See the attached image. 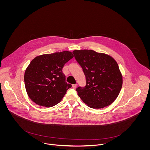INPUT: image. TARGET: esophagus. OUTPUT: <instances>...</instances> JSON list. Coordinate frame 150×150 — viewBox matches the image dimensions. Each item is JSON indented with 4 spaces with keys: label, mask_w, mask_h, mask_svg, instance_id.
<instances>
[{
    "label": "esophagus",
    "mask_w": 150,
    "mask_h": 150,
    "mask_svg": "<svg viewBox=\"0 0 150 150\" xmlns=\"http://www.w3.org/2000/svg\"><path fill=\"white\" fill-rule=\"evenodd\" d=\"M72 87L73 89H75L76 87H77V84H73L72 85Z\"/></svg>",
    "instance_id": "obj_1"
}]
</instances>
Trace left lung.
Returning <instances> with one entry per match:
<instances>
[{
  "label": "left lung",
  "instance_id": "left-lung-1",
  "mask_svg": "<svg viewBox=\"0 0 150 150\" xmlns=\"http://www.w3.org/2000/svg\"><path fill=\"white\" fill-rule=\"evenodd\" d=\"M73 53L86 76V86L76 88L79 97L91 108L110 105L122 86V76L117 62L110 55L91 50H74Z\"/></svg>",
  "mask_w": 150,
  "mask_h": 150
}]
</instances>
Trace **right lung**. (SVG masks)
Segmentation results:
<instances>
[{"label":"right lung","instance_id":"1","mask_svg":"<svg viewBox=\"0 0 150 150\" xmlns=\"http://www.w3.org/2000/svg\"><path fill=\"white\" fill-rule=\"evenodd\" d=\"M64 51L35 58L26 68L24 82L26 92L36 104L45 107L57 105L71 85L66 82L64 64L73 57Z\"/></svg>","mask_w":150,"mask_h":150}]
</instances>
